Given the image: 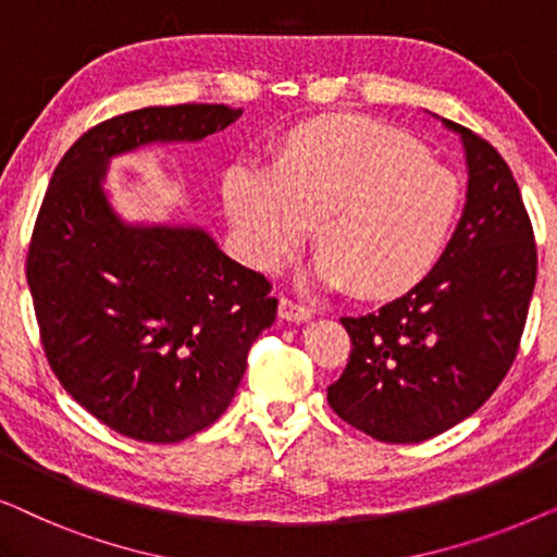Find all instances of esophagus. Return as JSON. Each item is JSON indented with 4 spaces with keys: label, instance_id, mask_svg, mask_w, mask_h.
I'll return each mask as SVG.
<instances>
[{
    "label": "esophagus",
    "instance_id": "1",
    "mask_svg": "<svg viewBox=\"0 0 557 557\" xmlns=\"http://www.w3.org/2000/svg\"><path fill=\"white\" fill-rule=\"evenodd\" d=\"M278 317L284 319V322H309L311 319V311L307 307H301V304H296L292 299H281L278 301Z\"/></svg>",
    "mask_w": 557,
    "mask_h": 557
}]
</instances>
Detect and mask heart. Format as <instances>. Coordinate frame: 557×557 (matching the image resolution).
I'll list each match as a JSON object with an SVG mask.
<instances>
[{"label": "heart", "mask_w": 557, "mask_h": 557, "mask_svg": "<svg viewBox=\"0 0 557 557\" xmlns=\"http://www.w3.org/2000/svg\"><path fill=\"white\" fill-rule=\"evenodd\" d=\"M461 182L385 121L337 113L281 139L276 164L240 159L223 205L246 261L273 273L317 223L309 281L368 299L408 294L433 273L461 218Z\"/></svg>", "instance_id": "1"}]
</instances>
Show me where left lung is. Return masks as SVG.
Listing matches in <instances>:
<instances>
[{"instance_id":"obj_1","label":"left lung","mask_w":557,"mask_h":557,"mask_svg":"<svg viewBox=\"0 0 557 557\" xmlns=\"http://www.w3.org/2000/svg\"><path fill=\"white\" fill-rule=\"evenodd\" d=\"M467 157V205L425 281L368 317H342L349 362L326 400L385 444H418L490 400L512 368L537 276L535 235L499 151L454 121Z\"/></svg>"}]
</instances>
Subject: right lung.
<instances>
[{"mask_svg": "<svg viewBox=\"0 0 557 557\" xmlns=\"http://www.w3.org/2000/svg\"><path fill=\"white\" fill-rule=\"evenodd\" d=\"M243 111L149 106L81 136L52 172L27 253V284L52 372L121 436L177 444L215 423L276 319L261 273L200 225L126 223L103 182L113 157L202 141Z\"/></svg>", "mask_w": 557, "mask_h": 557, "instance_id": "1", "label": "right lung"}]
</instances>
